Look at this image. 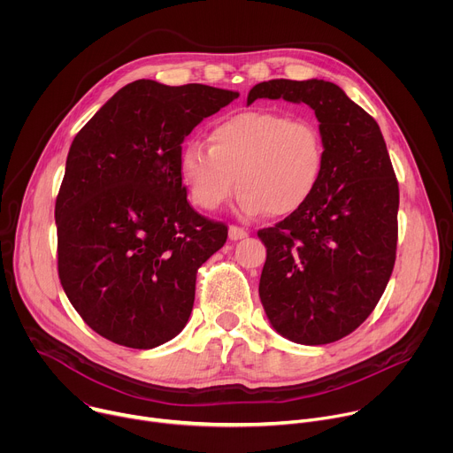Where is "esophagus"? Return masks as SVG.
<instances>
[{
	"mask_svg": "<svg viewBox=\"0 0 453 453\" xmlns=\"http://www.w3.org/2000/svg\"><path fill=\"white\" fill-rule=\"evenodd\" d=\"M249 233L238 226H229V240H242L247 238Z\"/></svg>",
	"mask_w": 453,
	"mask_h": 453,
	"instance_id": "1",
	"label": "esophagus"
}]
</instances>
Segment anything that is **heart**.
Returning a JSON list of instances; mask_svg holds the SVG:
<instances>
[{
	"instance_id": "obj_1",
	"label": "heart",
	"mask_w": 453,
	"mask_h": 453,
	"mask_svg": "<svg viewBox=\"0 0 453 453\" xmlns=\"http://www.w3.org/2000/svg\"><path fill=\"white\" fill-rule=\"evenodd\" d=\"M208 145L189 142L179 159L189 197L217 211L240 186L247 215L288 217L303 210L325 172L326 149L319 127L278 111H243L217 121Z\"/></svg>"
}]
</instances>
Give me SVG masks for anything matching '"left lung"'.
I'll return each instance as SVG.
<instances>
[{
  "mask_svg": "<svg viewBox=\"0 0 453 453\" xmlns=\"http://www.w3.org/2000/svg\"><path fill=\"white\" fill-rule=\"evenodd\" d=\"M257 98L315 111L326 149L308 204L257 236L267 247L260 299L285 339L320 346L355 332L374 310L396 260L398 180L378 123L334 82L276 79Z\"/></svg>",
  "mask_w": 453,
  "mask_h": 453,
  "instance_id": "1",
  "label": "left lung"
}]
</instances>
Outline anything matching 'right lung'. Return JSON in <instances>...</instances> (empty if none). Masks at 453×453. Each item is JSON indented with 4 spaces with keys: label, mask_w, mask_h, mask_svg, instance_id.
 Segmentation results:
<instances>
[{
    "label": "right lung",
    "mask_w": 453,
    "mask_h": 453,
    "mask_svg": "<svg viewBox=\"0 0 453 453\" xmlns=\"http://www.w3.org/2000/svg\"><path fill=\"white\" fill-rule=\"evenodd\" d=\"M234 98L229 89L142 79L75 136L55 203L58 278L104 339L152 349L186 326L197 269L226 243L227 227L189 206L180 145Z\"/></svg>",
    "instance_id": "1"
}]
</instances>
